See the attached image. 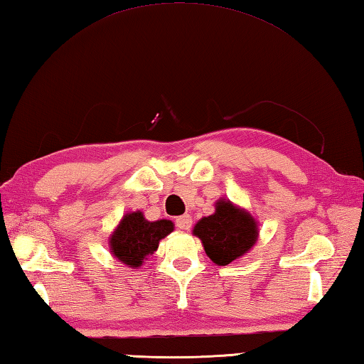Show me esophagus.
I'll return each instance as SVG.
<instances>
[{"label":"esophagus","instance_id":"34e87169","mask_svg":"<svg viewBox=\"0 0 364 364\" xmlns=\"http://www.w3.org/2000/svg\"><path fill=\"white\" fill-rule=\"evenodd\" d=\"M191 224H193V220L190 215H182L176 220V225L182 230H190L191 229Z\"/></svg>","mask_w":364,"mask_h":364}]
</instances>
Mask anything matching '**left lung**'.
I'll return each mask as SVG.
<instances>
[{"label": "left lung", "instance_id": "left-lung-1", "mask_svg": "<svg viewBox=\"0 0 364 364\" xmlns=\"http://www.w3.org/2000/svg\"><path fill=\"white\" fill-rule=\"evenodd\" d=\"M207 257L218 266L230 264L246 255L258 240V223L246 208L229 199H218L215 213L204 216L193 228Z\"/></svg>", "mask_w": 364, "mask_h": 364}]
</instances>
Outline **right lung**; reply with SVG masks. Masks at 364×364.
<instances>
[{
	"mask_svg": "<svg viewBox=\"0 0 364 364\" xmlns=\"http://www.w3.org/2000/svg\"><path fill=\"white\" fill-rule=\"evenodd\" d=\"M173 230V221H148L140 210L129 212L121 218L114 232L110 233V254L129 268L139 269L146 257L156 252L160 240L168 237Z\"/></svg>",
	"mask_w": 364,
	"mask_h": 364,
	"instance_id": "1",
	"label": "right lung"
}]
</instances>
